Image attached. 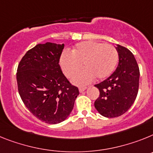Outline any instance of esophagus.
<instances>
[{
    "mask_svg": "<svg viewBox=\"0 0 153 153\" xmlns=\"http://www.w3.org/2000/svg\"><path fill=\"white\" fill-rule=\"evenodd\" d=\"M86 90V87H80L79 88V92L80 93H82V92H84Z\"/></svg>",
    "mask_w": 153,
    "mask_h": 153,
    "instance_id": "1",
    "label": "esophagus"
}]
</instances>
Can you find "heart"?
I'll list each match as a JSON object with an SVG mask.
<instances>
[{
  "label": "heart",
  "instance_id": "b5f03b06",
  "mask_svg": "<svg viewBox=\"0 0 153 153\" xmlns=\"http://www.w3.org/2000/svg\"><path fill=\"white\" fill-rule=\"evenodd\" d=\"M71 53L62 54L61 67L65 75L71 78L80 70L82 64L84 70L71 79L74 84L80 86L89 84L95 77L103 79L109 76L119 60V54L114 46L93 41L77 44Z\"/></svg>",
  "mask_w": 153,
  "mask_h": 153
}]
</instances>
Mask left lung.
Instances as JSON below:
<instances>
[{
    "mask_svg": "<svg viewBox=\"0 0 153 153\" xmlns=\"http://www.w3.org/2000/svg\"><path fill=\"white\" fill-rule=\"evenodd\" d=\"M119 65L107 79L95 85L100 95L95 107L102 115L115 118L123 115L135 102L139 91V68L133 54L118 45Z\"/></svg>",
    "mask_w": 153,
    "mask_h": 153,
    "instance_id": "1",
    "label": "left lung"
}]
</instances>
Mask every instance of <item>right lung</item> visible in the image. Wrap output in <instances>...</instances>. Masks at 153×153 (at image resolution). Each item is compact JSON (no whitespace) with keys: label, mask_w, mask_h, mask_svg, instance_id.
<instances>
[{"label":"right lung","mask_w":153,"mask_h":153,"mask_svg":"<svg viewBox=\"0 0 153 153\" xmlns=\"http://www.w3.org/2000/svg\"><path fill=\"white\" fill-rule=\"evenodd\" d=\"M64 44H38L30 49L17 70L18 92L24 104L38 119L57 124L71 112L79 95L62 73L59 59Z\"/></svg>","instance_id":"right-lung-1"}]
</instances>
